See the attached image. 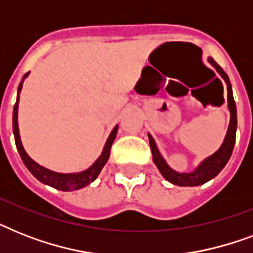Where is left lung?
Instances as JSON below:
<instances>
[{
  "mask_svg": "<svg viewBox=\"0 0 253 253\" xmlns=\"http://www.w3.org/2000/svg\"><path fill=\"white\" fill-rule=\"evenodd\" d=\"M209 61L211 63V65L218 71L220 76L223 77V80L227 84V101H228V109L231 113V118H230V126H228L227 135L224 138V142L222 144L219 150L216 151L215 154L211 155L210 158L202 162L198 168L192 173H177L176 170H173L172 168H169V166L166 163V160L162 158V155L159 154L156 144H155L154 139L151 135H148L150 138L151 151L154 155V163L159 168V170L162 172L166 180L169 182H172L174 185H180V186H198L205 182H208L209 180H211L218 174V173L224 168V166L227 164V162L231 158L232 150L235 146V138H236V125H238V118H236V105L234 101V95H232L231 83L230 79L226 75L222 67L216 63L212 57L209 59Z\"/></svg>",
  "mask_w": 253,
  "mask_h": 253,
  "instance_id": "obj_1",
  "label": "left lung"
}]
</instances>
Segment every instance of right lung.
Listing matches in <instances>:
<instances>
[{"mask_svg": "<svg viewBox=\"0 0 253 253\" xmlns=\"http://www.w3.org/2000/svg\"><path fill=\"white\" fill-rule=\"evenodd\" d=\"M29 73H26L23 79H22L19 87H18V95H17V102L14 105L13 109V132L14 138H15V146H17V150L21 155L22 162L25 163V166L27 167L30 172L33 173L34 176L37 177L38 180L43 182L45 185H49L55 189H59V190H63V192H69V190H77V189H81L89 185L90 182L97 178V176L101 172V169L103 168V166L106 164V162L109 160V156H110V148L111 144L114 142L115 135H117V131H118V126L114 127V130L111 131L110 136L107 139L106 144H105V148H103L102 155L97 159V162L93 164L89 169L84 170V172L80 173H71V174H64V173H56L49 170V169L44 168V167L39 166L38 163H35L33 159L30 158L29 155L26 154V151L23 150L22 147L21 139H19V131H18V102H19V91L22 89V84H23V80L27 77Z\"/></svg>", "mask_w": 253, "mask_h": 253, "instance_id": "obj_1", "label": "right lung"}]
</instances>
